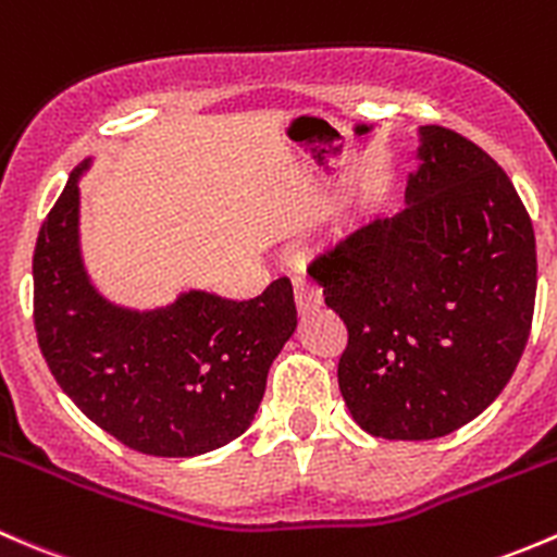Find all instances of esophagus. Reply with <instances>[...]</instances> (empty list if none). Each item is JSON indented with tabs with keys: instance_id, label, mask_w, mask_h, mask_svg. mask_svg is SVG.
I'll return each mask as SVG.
<instances>
[{
	"instance_id": "34e87169",
	"label": "esophagus",
	"mask_w": 557,
	"mask_h": 557,
	"mask_svg": "<svg viewBox=\"0 0 557 557\" xmlns=\"http://www.w3.org/2000/svg\"><path fill=\"white\" fill-rule=\"evenodd\" d=\"M321 289L317 284H313L308 276H295V302H297V311L300 313H308L313 311V308L321 306Z\"/></svg>"
}]
</instances>
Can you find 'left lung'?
<instances>
[{
  "mask_svg": "<svg viewBox=\"0 0 557 557\" xmlns=\"http://www.w3.org/2000/svg\"><path fill=\"white\" fill-rule=\"evenodd\" d=\"M405 206L313 255L308 276L348 326L337 383L372 437L437 440L478 418L523 357L536 238L478 145L418 125Z\"/></svg>",
  "mask_w": 557,
  "mask_h": 557,
  "instance_id": "1",
  "label": "left lung"
}]
</instances>
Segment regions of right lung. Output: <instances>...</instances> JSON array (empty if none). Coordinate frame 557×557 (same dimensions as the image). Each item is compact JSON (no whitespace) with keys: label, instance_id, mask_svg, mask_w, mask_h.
I'll return each instance as SVG.
<instances>
[{"label":"right lung","instance_id":"obj_1","mask_svg":"<svg viewBox=\"0 0 557 557\" xmlns=\"http://www.w3.org/2000/svg\"><path fill=\"white\" fill-rule=\"evenodd\" d=\"M50 209L34 249V324L55 383L128 448L190 458L255 421L268 370L297 330L289 278L251 300L185 289L158 308L114 302L85 265L79 180Z\"/></svg>","mask_w":557,"mask_h":557}]
</instances>
